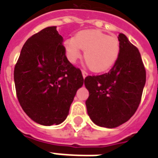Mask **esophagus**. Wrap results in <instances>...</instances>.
I'll list each match as a JSON object with an SVG mask.
<instances>
[{
  "mask_svg": "<svg viewBox=\"0 0 158 158\" xmlns=\"http://www.w3.org/2000/svg\"><path fill=\"white\" fill-rule=\"evenodd\" d=\"M81 73H82V77H83V78H85V77L88 76V73H87V71H85L84 70H81Z\"/></svg>",
  "mask_w": 158,
  "mask_h": 158,
  "instance_id": "34e87169",
  "label": "esophagus"
}]
</instances>
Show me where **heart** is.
Returning a JSON list of instances; mask_svg holds the SVG:
<instances>
[{"label":"heart","instance_id":"heart-1","mask_svg":"<svg viewBox=\"0 0 158 158\" xmlns=\"http://www.w3.org/2000/svg\"><path fill=\"white\" fill-rule=\"evenodd\" d=\"M64 49L67 59L75 63L85 50L84 59L94 72H104L116 64L120 53V43L117 37L100 31H82L75 37L65 40Z\"/></svg>","mask_w":158,"mask_h":158}]
</instances>
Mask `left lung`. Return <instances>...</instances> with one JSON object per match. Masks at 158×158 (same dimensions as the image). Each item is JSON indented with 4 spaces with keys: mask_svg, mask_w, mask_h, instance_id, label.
Listing matches in <instances>:
<instances>
[{
    "mask_svg": "<svg viewBox=\"0 0 158 158\" xmlns=\"http://www.w3.org/2000/svg\"><path fill=\"white\" fill-rule=\"evenodd\" d=\"M120 53L109 72L88 76L86 100L88 116L100 127H116L130 119L140 103L146 72L138 48L118 35Z\"/></svg>",
    "mask_w": 158,
    "mask_h": 158,
    "instance_id": "obj_1",
    "label": "left lung"
}]
</instances>
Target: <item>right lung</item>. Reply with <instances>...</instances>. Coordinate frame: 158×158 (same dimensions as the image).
<instances>
[{
    "instance_id": "add662e5",
    "label": "right lung",
    "mask_w": 158,
    "mask_h": 158,
    "mask_svg": "<svg viewBox=\"0 0 158 158\" xmlns=\"http://www.w3.org/2000/svg\"><path fill=\"white\" fill-rule=\"evenodd\" d=\"M62 41L56 26L41 30L24 43L14 67L20 106L28 117L45 126L66 119L84 81L81 70L67 59Z\"/></svg>"
}]
</instances>
